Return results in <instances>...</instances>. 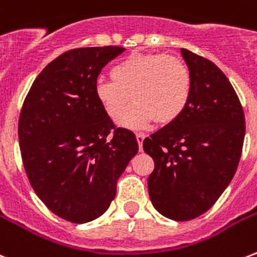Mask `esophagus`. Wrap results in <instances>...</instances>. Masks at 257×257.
<instances>
[{
	"instance_id": "34e87169",
	"label": "esophagus",
	"mask_w": 257,
	"mask_h": 257,
	"mask_svg": "<svg viewBox=\"0 0 257 257\" xmlns=\"http://www.w3.org/2000/svg\"><path fill=\"white\" fill-rule=\"evenodd\" d=\"M136 139H137V143H139V146H140V150H142L143 142H144V139H146V135H143V133H137Z\"/></svg>"
}]
</instances>
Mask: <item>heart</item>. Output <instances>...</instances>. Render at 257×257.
<instances>
[{"instance_id":"obj_1","label":"heart","mask_w":257,"mask_h":257,"mask_svg":"<svg viewBox=\"0 0 257 257\" xmlns=\"http://www.w3.org/2000/svg\"><path fill=\"white\" fill-rule=\"evenodd\" d=\"M111 79L95 82L94 94L111 120H118L131 99L137 103L121 117L125 126L156 120L170 124L181 117L193 91V76L182 59L166 54H131L110 70Z\"/></svg>"}]
</instances>
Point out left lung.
<instances>
[{
	"instance_id": "8db88e82",
	"label": "left lung",
	"mask_w": 257,
	"mask_h": 257,
	"mask_svg": "<svg viewBox=\"0 0 257 257\" xmlns=\"http://www.w3.org/2000/svg\"><path fill=\"white\" fill-rule=\"evenodd\" d=\"M193 76L186 110L143 142L154 159L148 191L167 218L189 221L207 211L234 176L241 158L245 117L224 72L209 59L182 48Z\"/></svg>"
}]
</instances>
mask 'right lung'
Here are the masks:
<instances>
[{"label":"right lung","instance_id":"1","mask_svg":"<svg viewBox=\"0 0 257 257\" xmlns=\"http://www.w3.org/2000/svg\"><path fill=\"white\" fill-rule=\"evenodd\" d=\"M122 47L66 51L33 81L19 118L21 159L29 183L60 218L85 224L102 215L139 144L117 128L95 98L99 72Z\"/></svg>","mask_w":257,"mask_h":257}]
</instances>
